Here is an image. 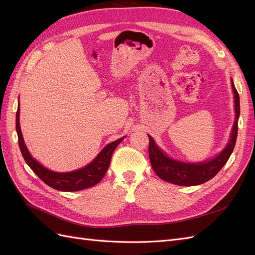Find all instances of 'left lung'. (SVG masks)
I'll list each match as a JSON object with an SVG mask.
<instances>
[{
  "label": "left lung",
  "instance_id": "obj_1",
  "mask_svg": "<svg viewBox=\"0 0 255 255\" xmlns=\"http://www.w3.org/2000/svg\"><path fill=\"white\" fill-rule=\"evenodd\" d=\"M232 88L235 99V113L236 118L231 134V139L217 157L213 158L206 163L198 164H186L176 161L169 158L165 153H163L158 146L154 142L153 138L149 136V157L154 172H155L161 180L166 182L181 185V186H192V185H199L207 182L208 180L217 174L221 168L226 165L228 159L232 154L238 130V118L241 114V106H239V96L232 81Z\"/></svg>",
  "mask_w": 255,
  "mask_h": 255
}]
</instances>
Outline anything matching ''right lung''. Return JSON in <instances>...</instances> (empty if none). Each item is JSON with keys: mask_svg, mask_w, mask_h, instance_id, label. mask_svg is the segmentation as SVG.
<instances>
[{"mask_svg": "<svg viewBox=\"0 0 255 255\" xmlns=\"http://www.w3.org/2000/svg\"><path fill=\"white\" fill-rule=\"evenodd\" d=\"M19 114H20V106L18 107L17 115H16V129L18 134V140L20 151L22 156L26 161V164L29 168L39 176V179L43 181L45 184L49 185L50 187L57 189L60 191H78L85 188H88L98 184L103 179L107 169L110 167L111 159L113 152L117 148V145L123 140V138L111 142L107 144L105 148L100 152L99 155L95 158V160L90 163L88 166L84 167L80 170H75L72 172L59 173L53 172L48 170L47 168L42 167L38 161H36L26 148V145L23 140L22 133L20 129V122H19Z\"/></svg>", "mask_w": 255, "mask_h": 255, "instance_id": "add662e5", "label": "right lung"}]
</instances>
